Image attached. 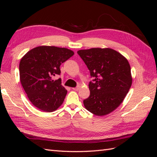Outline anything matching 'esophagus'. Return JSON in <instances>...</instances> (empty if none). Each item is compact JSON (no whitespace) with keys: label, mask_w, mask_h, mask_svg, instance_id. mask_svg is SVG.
Segmentation results:
<instances>
[{"label":"esophagus","mask_w":157,"mask_h":157,"mask_svg":"<svg viewBox=\"0 0 157 157\" xmlns=\"http://www.w3.org/2000/svg\"><path fill=\"white\" fill-rule=\"evenodd\" d=\"M79 88H80V86H77V87H75V88H72V89L73 90H75V91H77V90H79Z\"/></svg>","instance_id":"34e87169"}]
</instances>
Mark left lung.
<instances>
[{
	"instance_id": "left-lung-1",
	"label": "left lung",
	"mask_w": 157,
	"mask_h": 157,
	"mask_svg": "<svg viewBox=\"0 0 157 157\" xmlns=\"http://www.w3.org/2000/svg\"><path fill=\"white\" fill-rule=\"evenodd\" d=\"M77 53L94 78L89 82L90 95L84 105L94 115H107L121 105L131 87L130 64L111 48L80 50Z\"/></svg>"
}]
</instances>
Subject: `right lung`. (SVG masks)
<instances>
[{
    "label": "right lung",
    "mask_w": 157,
    "mask_h": 157,
    "mask_svg": "<svg viewBox=\"0 0 157 157\" xmlns=\"http://www.w3.org/2000/svg\"><path fill=\"white\" fill-rule=\"evenodd\" d=\"M74 52L65 48L41 46L29 51L20 63L22 86L32 104L44 112L56 111L63 103L67 91L61 80H53L60 75V65Z\"/></svg>",
    "instance_id": "add662e5"
}]
</instances>
